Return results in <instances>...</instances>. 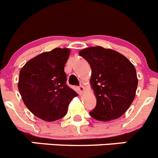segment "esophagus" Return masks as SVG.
I'll return each mask as SVG.
<instances>
[{
  "instance_id": "34e87169",
  "label": "esophagus",
  "mask_w": 158,
  "mask_h": 158,
  "mask_svg": "<svg viewBox=\"0 0 158 158\" xmlns=\"http://www.w3.org/2000/svg\"><path fill=\"white\" fill-rule=\"evenodd\" d=\"M84 87L83 86H82V85H80L79 87H78V90H79V94H82L83 93V91H84Z\"/></svg>"
}]
</instances>
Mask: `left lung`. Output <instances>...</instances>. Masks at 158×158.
Masks as SVG:
<instances>
[{"label": "left lung", "mask_w": 158, "mask_h": 158, "mask_svg": "<svg viewBox=\"0 0 158 158\" xmlns=\"http://www.w3.org/2000/svg\"><path fill=\"white\" fill-rule=\"evenodd\" d=\"M79 55L91 68L90 83L97 103L90 115L102 122L120 118L136 94L138 78L134 66L123 55L100 46L83 49Z\"/></svg>", "instance_id": "1"}]
</instances>
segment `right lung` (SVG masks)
<instances>
[{"mask_svg": "<svg viewBox=\"0 0 158 158\" xmlns=\"http://www.w3.org/2000/svg\"><path fill=\"white\" fill-rule=\"evenodd\" d=\"M69 48H56L26 63L19 75L18 90L31 113L46 122L62 118L78 94L66 84L64 67Z\"/></svg>", "mask_w": 158, "mask_h": 158, "instance_id": "add662e5", "label": "right lung"}]
</instances>
